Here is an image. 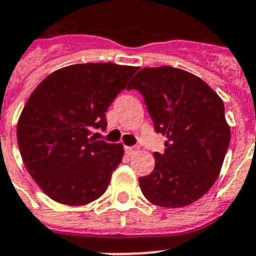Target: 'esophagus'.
<instances>
[{
	"label": "esophagus",
	"instance_id": "34e87169",
	"mask_svg": "<svg viewBox=\"0 0 256 256\" xmlns=\"http://www.w3.org/2000/svg\"><path fill=\"white\" fill-rule=\"evenodd\" d=\"M138 150V146H130V148H126V152H128V156H132V154H134V152Z\"/></svg>",
	"mask_w": 256,
	"mask_h": 256
}]
</instances>
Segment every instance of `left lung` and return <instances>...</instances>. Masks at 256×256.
<instances>
[{"label": "left lung", "mask_w": 256, "mask_h": 256, "mask_svg": "<svg viewBox=\"0 0 256 256\" xmlns=\"http://www.w3.org/2000/svg\"><path fill=\"white\" fill-rule=\"evenodd\" d=\"M128 88L144 96L156 132L168 138L156 168L140 176L152 203L176 208L202 198L218 178L230 144L224 104L206 82L171 66L144 68Z\"/></svg>", "instance_id": "8db88e82"}]
</instances>
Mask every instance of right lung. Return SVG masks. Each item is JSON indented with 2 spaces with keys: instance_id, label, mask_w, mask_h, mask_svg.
Returning a JSON list of instances; mask_svg holds the SVG:
<instances>
[{
  "instance_id": "add662e5",
  "label": "right lung",
  "mask_w": 256,
  "mask_h": 256,
  "mask_svg": "<svg viewBox=\"0 0 256 256\" xmlns=\"http://www.w3.org/2000/svg\"><path fill=\"white\" fill-rule=\"evenodd\" d=\"M136 70L112 62L66 66L32 92L18 120V148L32 178L53 200L82 206L106 191L124 146L92 132L106 130L104 112Z\"/></svg>"
}]
</instances>
